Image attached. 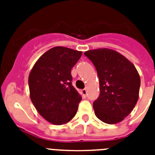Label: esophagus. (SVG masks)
<instances>
[{
    "label": "esophagus",
    "mask_w": 155,
    "mask_h": 155,
    "mask_svg": "<svg viewBox=\"0 0 155 155\" xmlns=\"http://www.w3.org/2000/svg\"><path fill=\"white\" fill-rule=\"evenodd\" d=\"M81 95H82L83 97H87V90H86V89L81 90Z\"/></svg>",
    "instance_id": "esophagus-1"
}]
</instances>
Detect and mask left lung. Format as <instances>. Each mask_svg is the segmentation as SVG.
<instances>
[{
	"instance_id": "8db88e82",
	"label": "left lung",
	"mask_w": 155,
	"mask_h": 155,
	"mask_svg": "<svg viewBox=\"0 0 155 155\" xmlns=\"http://www.w3.org/2000/svg\"><path fill=\"white\" fill-rule=\"evenodd\" d=\"M84 54L94 64L99 77L100 96L93 102L95 114L107 124L120 122L138 100L141 80L136 68L113 50H91Z\"/></svg>"
}]
</instances>
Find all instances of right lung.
Listing matches in <instances>:
<instances>
[{
  "label": "right lung",
  "mask_w": 155,
  "mask_h": 155,
  "mask_svg": "<svg viewBox=\"0 0 155 155\" xmlns=\"http://www.w3.org/2000/svg\"><path fill=\"white\" fill-rule=\"evenodd\" d=\"M82 52L53 47L35 63L29 75L30 99L42 117L54 125L70 121L82 97L72 86L71 68Z\"/></svg>",
  "instance_id": "obj_1"
}]
</instances>
